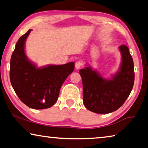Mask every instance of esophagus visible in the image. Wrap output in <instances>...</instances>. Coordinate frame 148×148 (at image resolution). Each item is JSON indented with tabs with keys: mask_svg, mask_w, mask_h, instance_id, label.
I'll list each match as a JSON object with an SVG mask.
<instances>
[{
	"mask_svg": "<svg viewBox=\"0 0 148 148\" xmlns=\"http://www.w3.org/2000/svg\"><path fill=\"white\" fill-rule=\"evenodd\" d=\"M82 66V63L80 61H77L76 62V64H75V68H76L77 70L81 68Z\"/></svg>",
	"mask_w": 148,
	"mask_h": 148,
	"instance_id": "34e87169",
	"label": "esophagus"
}]
</instances>
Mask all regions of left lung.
Instances as JSON below:
<instances>
[{"instance_id":"left-lung-1","label":"left lung","mask_w":148,"mask_h":148,"mask_svg":"<svg viewBox=\"0 0 148 148\" xmlns=\"http://www.w3.org/2000/svg\"><path fill=\"white\" fill-rule=\"evenodd\" d=\"M122 62L119 71L110 80L91 67L79 71L83 83L84 104L97 114H108L119 108L128 98L134 82V63L128 47L119 46Z\"/></svg>"}]
</instances>
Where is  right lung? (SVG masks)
<instances>
[{"mask_svg":"<svg viewBox=\"0 0 148 148\" xmlns=\"http://www.w3.org/2000/svg\"><path fill=\"white\" fill-rule=\"evenodd\" d=\"M31 29L20 37L10 59V78L17 96L33 109L51 107L58 99L60 89L74 70V62L37 68L25 53V42Z\"/></svg>","mask_w":148,"mask_h":148,"instance_id":"1","label":"right lung"}]
</instances>
